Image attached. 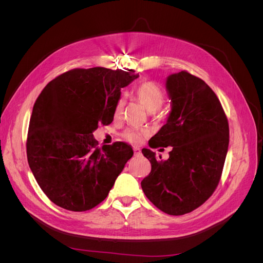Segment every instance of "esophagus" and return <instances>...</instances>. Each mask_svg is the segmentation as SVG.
Segmentation results:
<instances>
[{
    "label": "esophagus",
    "mask_w": 263,
    "mask_h": 263,
    "mask_svg": "<svg viewBox=\"0 0 263 263\" xmlns=\"http://www.w3.org/2000/svg\"><path fill=\"white\" fill-rule=\"evenodd\" d=\"M133 149H134V151H135V155H136V156H139V155H140V148H139V147L135 146Z\"/></svg>",
    "instance_id": "34e87169"
}]
</instances>
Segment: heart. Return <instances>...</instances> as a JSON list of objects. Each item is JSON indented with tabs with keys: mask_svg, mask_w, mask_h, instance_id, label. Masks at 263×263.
<instances>
[{
	"mask_svg": "<svg viewBox=\"0 0 263 263\" xmlns=\"http://www.w3.org/2000/svg\"><path fill=\"white\" fill-rule=\"evenodd\" d=\"M135 95L137 100L141 103L145 108L150 113H155L162 106L164 103V92L162 87L154 81H145L138 84L135 89ZM125 105V100L123 97L119 98L116 102L114 108V115L118 116L122 113ZM146 136V132L136 128H127L123 133V137L126 141L132 142V144H137L140 142Z\"/></svg>",
	"mask_w": 263,
	"mask_h": 263,
	"instance_id": "obj_1",
	"label": "heart"
}]
</instances>
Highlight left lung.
<instances>
[{
	"label": "left lung",
	"mask_w": 263,
	"mask_h": 263,
	"mask_svg": "<svg viewBox=\"0 0 263 263\" xmlns=\"http://www.w3.org/2000/svg\"><path fill=\"white\" fill-rule=\"evenodd\" d=\"M166 89L172 110L149 147L171 146L172 150L165 161L150 149L141 150L151 163L141 187L157 209L179 216L200 208L216 190L228 150L229 126L217 95L202 79L181 71L168 78Z\"/></svg>",
	"instance_id": "obj_1"
}]
</instances>
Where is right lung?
I'll use <instances>...</instances> for the list:
<instances>
[{"label":"right lung","instance_id":"right-lung-1","mask_svg":"<svg viewBox=\"0 0 263 263\" xmlns=\"http://www.w3.org/2000/svg\"><path fill=\"white\" fill-rule=\"evenodd\" d=\"M136 78L129 69L77 68L54 78L39 94L28 126L27 160L55 205L85 212L108 195L134 151L124 141L100 148L93 132L113 122L121 89Z\"/></svg>","mask_w":263,"mask_h":263}]
</instances>
